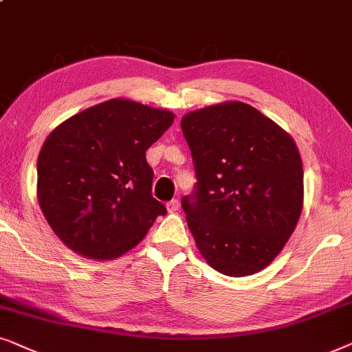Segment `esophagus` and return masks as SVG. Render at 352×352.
I'll list each match as a JSON object with an SVG mask.
<instances>
[{"mask_svg": "<svg viewBox=\"0 0 352 352\" xmlns=\"http://www.w3.org/2000/svg\"><path fill=\"white\" fill-rule=\"evenodd\" d=\"M180 209V201L179 199H172L167 203V210L168 212H177Z\"/></svg>", "mask_w": 352, "mask_h": 352, "instance_id": "esophagus-1", "label": "esophagus"}]
</instances>
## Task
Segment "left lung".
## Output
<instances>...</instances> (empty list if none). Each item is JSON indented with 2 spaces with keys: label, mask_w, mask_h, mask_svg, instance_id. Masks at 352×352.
Here are the masks:
<instances>
[{
  "label": "left lung",
  "mask_w": 352,
  "mask_h": 352,
  "mask_svg": "<svg viewBox=\"0 0 352 352\" xmlns=\"http://www.w3.org/2000/svg\"><path fill=\"white\" fill-rule=\"evenodd\" d=\"M196 173L182 198L196 246L230 277L256 274L283 250L302 209V162L293 138L240 101L182 119Z\"/></svg>",
  "instance_id": "left-lung-1"
}]
</instances>
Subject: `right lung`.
I'll use <instances>...</instances> for the list:
<instances>
[{"label": "right lung", "instance_id": "1", "mask_svg": "<svg viewBox=\"0 0 352 352\" xmlns=\"http://www.w3.org/2000/svg\"><path fill=\"white\" fill-rule=\"evenodd\" d=\"M172 122L168 111L109 100L51 132L36 162L38 203L65 246L112 259L138 245L167 212L153 198L146 149Z\"/></svg>", "mask_w": 352, "mask_h": 352}]
</instances>
